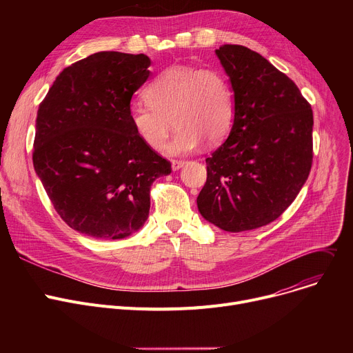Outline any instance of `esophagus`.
<instances>
[{
	"label": "esophagus",
	"instance_id": "34e87169",
	"mask_svg": "<svg viewBox=\"0 0 353 353\" xmlns=\"http://www.w3.org/2000/svg\"><path fill=\"white\" fill-rule=\"evenodd\" d=\"M184 160H172V169L176 172V170H179V169H181V167L184 165Z\"/></svg>",
	"mask_w": 353,
	"mask_h": 353
}]
</instances>
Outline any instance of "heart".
I'll list each match as a JSON object with an SVG mask.
<instances>
[{
	"label": "heart",
	"instance_id": "heart-1",
	"mask_svg": "<svg viewBox=\"0 0 353 353\" xmlns=\"http://www.w3.org/2000/svg\"><path fill=\"white\" fill-rule=\"evenodd\" d=\"M144 99L130 105V123L147 147L161 150L173 120L177 130L165 147L170 156L189 154L201 141H221L233 124L234 92L219 68H167L145 87Z\"/></svg>",
	"mask_w": 353,
	"mask_h": 353
}]
</instances>
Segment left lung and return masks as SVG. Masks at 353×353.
I'll list each match as a JSON object with an SVG mask.
<instances>
[{
  "instance_id": "left-lung-1",
  "label": "left lung",
  "mask_w": 353,
  "mask_h": 353,
  "mask_svg": "<svg viewBox=\"0 0 353 353\" xmlns=\"http://www.w3.org/2000/svg\"><path fill=\"white\" fill-rule=\"evenodd\" d=\"M234 92L230 134L206 159L200 214L226 232L266 226L299 194L313 159L310 104L286 74L243 46L216 50Z\"/></svg>"
}]
</instances>
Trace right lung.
<instances>
[{"instance_id":"obj_1","label":"right lung","mask_w":353,"mask_h":353,"mask_svg":"<svg viewBox=\"0 0 353 353\" xmlns=\"http://www.w3.org/2000/svg\"><path fill=\"white\" fill-rule=\"evenodd\" d=\"M144 54L101 51L64 68L40 103L32 163L65 223L103 240L139 230L156 179L172 164L130 123L134 92L150 76Z\"/></svg>"}]
</instances>
